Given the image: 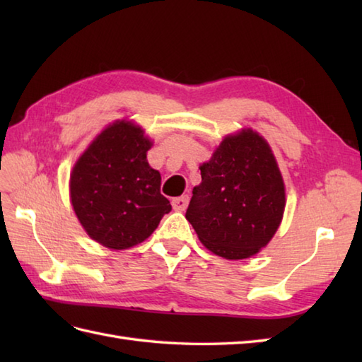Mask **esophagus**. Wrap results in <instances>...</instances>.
I'll list each match as a JSON object with an SVG mask.
<instances>
[{"label": "esophagus", "instance_id": "34e87169", "mask_svg": "<svg viewBox=\"0 0 362 362\" xmlns=\"http://www.w3.org/2000/svg\"><path fill=\"white\" fill-rule=\"evenodd\" d=\"M188 202H189L188 196L175 197V199H173V209L175 211H185V209L188 206Z\"/></svg>", "mask_w": 362, "mask_h": 362}]
</instances>
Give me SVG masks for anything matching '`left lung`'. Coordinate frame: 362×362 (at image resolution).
<instances>
[{
  "instance_id": "obj_1",
  "label": "left lung",
  "mask_w": 362,
  "mask_h": 362,
  "mask_svg": "<svg viewBox=\"0 0 362 362\" xmlns=\"http://www.w3.org/2000/svg\"><path fill=\"white\" fill-rule=\"evenodd\" d=\"M194 187L185 218L216 255L243 259L263 249L284 211V185L263 136L247 129L226 136Z\"/></svg>"
}]
</instances>
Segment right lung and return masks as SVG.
<instances>
[{"instance_id": "add662e5", "label": "right lung", "mask_w": 362, "mask_h": 362, "mask_svg": "<svg viewBox=\"0 0 362 362\" xmlns=\"http://www.w3.org/2000/svg\"><path fill=\"white\" fill-rule=\"evenodd\" d=\"M151 141L129 121L103 130L74 165L71 204L86 232L109 249H129L152 235L171 204L146 160Z\"/></svg>"}]
</instances>
